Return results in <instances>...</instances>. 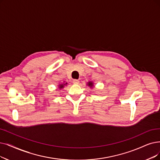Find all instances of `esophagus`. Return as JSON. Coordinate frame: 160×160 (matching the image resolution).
I'll list each match as a JSON object with an SVG mask.
<instances>
[{
  "mask_svg": "<svg viewBox=\"0 0 160 160\" xmlns=\"http://www.w3.org/2000/svg\"><path fill=\"white\" fill-rule=\"evenodd\" d=\"M73 82L74 84H79V81L78 79H73Z\"/></svg>",
  "mask_w": 160,
  "mask_h": 160,
  "instance_id": "esophagus-1",
  "label": "esophagus"
}]
</instances>
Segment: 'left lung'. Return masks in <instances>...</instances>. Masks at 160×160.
I'll return each mask as SVG.
<instances>
[{
  "label": "left lung",
  "instance_id": "obj_1",
  "mask_svg": "<svg viewBox=\"0 0 160 160\" xmlns=\"http://www.w3.org/2000/svg\"><path fill=\"white\" fill-rule=\"evenodd\" d=\"M88 85V86H91V87H92V83L91 82H89Z\"/></svg>",
  "mask_w": 160,
  "mask_h": 160
}]
</instances>
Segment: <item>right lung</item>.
<instances>
[{"label":"right lung","instance_id":"1","mask_svg":"<svg viewBox=\"0 0 160 160\" xmlns=\"http://www.w3.org/2000/svg\"><path fill=\"white\" fill-rule=\"evenodd\" d=\"M66 84H67V82H66V84H64V85H60V88H63V85H66Z\"/></svg>","mask_w":160,"mask_h":160}]
</instances>
